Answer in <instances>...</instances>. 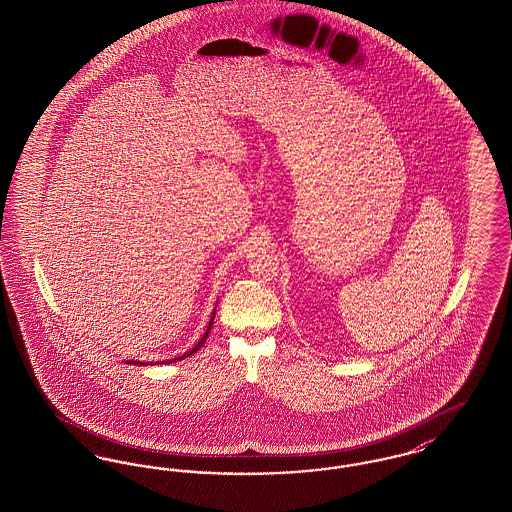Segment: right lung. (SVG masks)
Wrapping results in <instances>:
<instances>
[{"mask_svg":"<svg viewBox=\"0 0 512 512\" xmlns=\"http://www.w3.org/2000/svg\"><path fill=\"white\" fill-rule=\"evenodd\" d=\"M212 319H214V311H212V317H211V323H209V329H207V332H205V334H203V338H201V340H199V344H197V346H195V348H193V350H191V352H187V356H191V354H195V352H197V350H199V348H201V346H203V344H205V340H207V336H209V332H211ZM183 358H185V354H183V356H181V358H174V360H170V363H172V361L183 360ZM129 363H133V361H129ZM135 363H139V361H135ZM160 363H162V361H160Z\"/></svg>","mask_w":512,"mask_h":512,"instance_id":"add662e5","label":"right lung"}]
</instances>
